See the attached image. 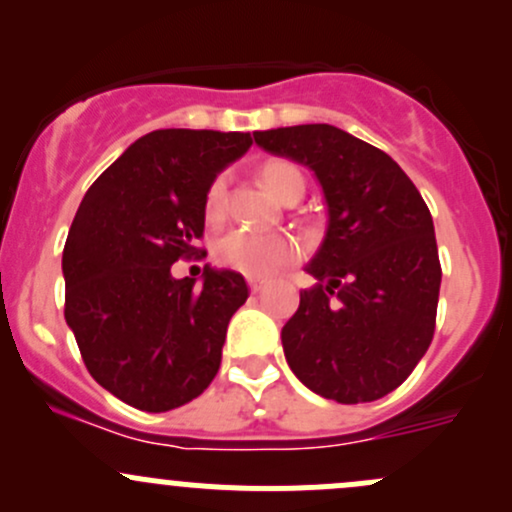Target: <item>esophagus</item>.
<instances>
[{"label":"esophagus","instance_id":"esophagus-1","mask_svg":"<svg viewBox=\"0 0 512 512\" xmlns=\"http://www.w3.org/2000/svg\"><path fill=\"white\" fill-rule=\"evenodd\" d=\"M247 285H250L252 292H260V289L265 287V280H257V277H250V280H247Z\"/></svg>","mask_w":512,"mask_h":512}]
</instances>
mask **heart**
Returning <instances> with one entry per match:
<instances>
[{
  "instance_id": "b5f03b06",
  "label": "heart",
  "mask_w": 512,
  "mask_h": 512,
  "mask_svg": "<svg viewBox=\"0 0 512 512\" xmlns=\"http://www.w3.org/2000/svg\"><path fill=\"white\" fill-rule=\"evenodd\" d=\"M262 183L282 203L292 200L294 195L302 198L304 178L294 165L267 163L262 168ZM227 210V175H218L205 193V215L208 220H220ZM299 245L292 235L285 232H252V230H230L215 245V257L220 265L242 272L250 277H265L280 270L282 265L297 257Z\"/></svg>"
}]
</instances>
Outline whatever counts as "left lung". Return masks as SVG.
Wrapping results in <instances>:
<instances>
[{
	"label": "left lung",
	"mask_w": 512,
	"mask_h": 512,
	"mask_svg": "<svg viewBox=\"0 0 512 512\" xmlns=\"http://www.w3.org/2000/svg\"><path fill=\"white\" fill-rule=\"evenodd\" d=\"M252 136L272 156L307 165L327 203V232L304 267L314 285L282 327L289 369L339 404L391 394L436 327L441 262L421 193L394 158L329 123Z\"/></svg>",
	"instance_id": "1"
}]
</instances>
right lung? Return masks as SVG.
<instances>
[{
    "label": "right lung",
    "instance_id": "1",
    "mask_svg": "<svg viewBox=\"0 0 512 512\" xmlns=\"http://www.w3.org/2000/svg\"><path fill=\"white\" fill-rule=\"evenodd\" d=\"M250 133H146L86 190L66 237L64 317L89 374L133 409L160 414L203 394L245 304L240 272L205 265L203 287L170 267L195 255L210 183Z\"/></svg>",
    "mask_w": 512,
    "mask_h": 512
}]
</instances>
